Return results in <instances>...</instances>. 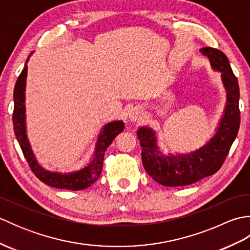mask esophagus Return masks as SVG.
<instances>
[{
	"label": "esophagus",
	"mask_w": 250,
	"mask_h": 250,
	"mask_svg": "<svg viewBox=\"0 0 250 250\" xmlns=\"http://www.w3.org/2000/svg\"><path fill=\"white\" fill-rule=\"evenodd\" d=\"M143 116H144V110L141 107H134L130 110L129 113V119L131 121H140Z\"/></svg>",
	"instance_id": "obj_1"
}]
</instances>
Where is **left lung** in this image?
<instances>
[{"instance_id":"8db88e82","label":"left lung","mask_w":250,"mask_h":250,"mask_svg":"<svg viewBox=\"0 0 250 250\" xmlns=\"http://www.w3.org/2000/svg\"><path fill=\"white\" fill-rule=\"evenodd\" d=\"M200 51L208 58L213 70L221 73L227 91L224 116L215 135L194 151L185 155H164L157 145L156 132L147 126L137 130L143 166L155 182L167 187L191 185L215 174L224 164L240 129V88L229 59L222 51L210 47H203Z\"/></svg>"}]
</instances>
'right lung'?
I'll return each instance as SVG.
<instances>
[{"instance_id":"right-lung-1","label":"right lung","mask_w":250,"mask_h":250,"mask_svg":"<svg viewBox=\"0 0 250 250\" xmlns=\"http://www.w3.org/2000/svg\"><path fill=\"white\" fill-rule=\"evenodd\" d=\"M33 54V52H32ZM25 61V64L22 72L19 75L14 89V113H13V125L15 135L17 137V141L21 147V150L23 152V156L29 163L32 172L35 174V176L41 182L50 186V187L59 188V189H67V190H83L90 187L92 184L97 182L100 177L101 172L103 167V159L104 153L107 149V147L111 144V142L115 140V137L121 133L125 129L124 121H111L109 124L103 126L102 131L100 132L93 157L86 167L72 173H58L47 171L44 167H42L39 162L36 161L30 143L26 136V128H25V82H26V73H28V66L26 63L29 61V58Z\"/></svg>"}]
</instances>
